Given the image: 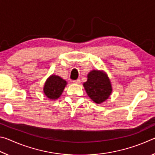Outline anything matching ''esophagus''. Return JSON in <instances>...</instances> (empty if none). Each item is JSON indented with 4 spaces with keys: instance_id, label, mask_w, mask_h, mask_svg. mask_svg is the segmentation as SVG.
<instances>
[{
    "instance_id": "esophagus-1",
    "label": "esophagus",
    "mask_w": 155,
    "mask_h": 155,
    "mask_svg": "<svg viewBox=\"0 0 155 155\" xmlns=\"http://www.w3.org/2000/svg\"><path fill=\"white\" fill-rule=\"evenodd\" d=\"M80 82H81L80 79H77V80L73 81V83H75V84H78V83H80Z\"/></svg>"
}]
</instances>
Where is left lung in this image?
Listing matches in <instances>:
<instances>
[{
	"mask_svg": "<svg viewBox=\"0 0 155 155\" xmlns=\"http://www.w3.org/2000/svg\"><path fill=\"white\" fill-rule=\"evenodd\" d=\"M89 97L96 103H102L109 98L112 91L111 83L107 74L98 70H92L83 83Z\"/></svg>",
	"mask_w": 155,
	"mask_h": 155,
	"instance_id": "obj_1",
	"label": "left lung"
}]
</instances>
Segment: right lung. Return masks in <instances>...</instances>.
I'll use <instances>...</instances> for the list:
<instances>
[{
    "label": "right lung",
    "mask_w": 155,
    "mask_h": 155,
    "mask_svg": "<svg viewBox=\"0 0 155 155\" xmlns=\"http://www.w3.org/2000/svg\"><path fill=\"white\" fill-rule=\"evenodd\" d=\"M66 84V81L59 76L52 75L45 83L44 92L48 98L51 100L57 99L61 95Z\"/></svg>",
    "instance_id": "obj_1"
}]
</instances>
